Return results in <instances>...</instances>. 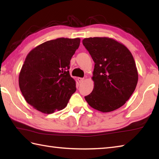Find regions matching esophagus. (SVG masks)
Returning <instances> with one entry per match:
<instances>
[{
	"label": "esophagus",
	"instance_id": "obj_1",
	"mask_svg": "<svg viewBox=\"0 0 159 159\" xmlns=\"http://www.w3.org/2000/svg\"><path fill=\"white\" fill-rule=\"evenodd\" d=\"M78 80H79V83H82L84 81L83 78H78Z\"/></svg>",
	"mask_w": 159,
	"mask_h": 159
}]
</instances>
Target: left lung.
I'll list each match as a JSON object with an SVG mask.
<instances>
[{
	"mask_svg": "<svg viewBox=\"0 0 159 159\" xmlns=\"http://www.w3.org/2000/svg\"><path fill=\"white\" fill-rule=\"evenodd\" d=\"M95 63L92 92L85 97L94 109L107 113L119 109L136 88L138 72L130 50L109 38H89L83 40Z\"/></svg>",
	"mask_w": 159,
	"mask_h": 159,
	"instance_id": "obj_1",
	"label": "left lung"
}]
</instances>
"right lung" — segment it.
<instances>
[{
    "label": "right lung",
    "mask_w": 159,
    "mask_h": 159,
    "mask_svg": "<svg viewBox=\"0 0 159 159\" xmlns=\"http://www.w3.org/2000/svg\"><path fill=\"white\" fill-rule=\"evenodd\" d=\"M80 42V38L50 40L26 56L19 74V87L25 100L34 109L50 114L67 106L76 89L68 70Z\"/></svg>",
    "instance_id": "right-lung-1"
}]
</instances>
